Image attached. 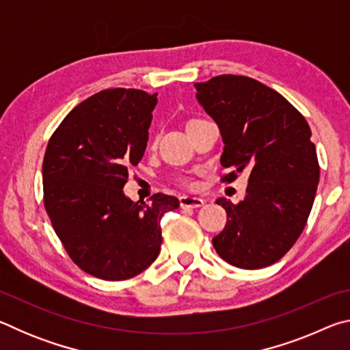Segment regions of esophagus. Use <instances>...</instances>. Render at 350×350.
<instances>
[{
	"label": "esophagus",
	"instance_id": "34e87169",
	"mask_svg": "<svg viewBox=\"0 0 350 350\" xmlns=\"http://www.w3.org/2000/svg\"><path fill=\"white\" fill-rule=\"evenodd\" d=\"M179 202L182 208H199V206H204L205 200L202 198H198V196H180L179 198Z\"/></svg>",
	"mask_w": 350,
	"mask_h": 350
}]
</instances>
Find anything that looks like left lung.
I'll use <instances>...</instances> for the list:
<instances>
[{
    "label": "left lung",
    "instance_id": "8db88e82",
    "mask_svg": "<svg viewBox=\"0 0 350 350\" xmlns=\"http://www.w3.org/2000/svg\"><path fill=\"white\" fill-rule=\"evenodd\" d=\"M194 88L221 133V165L233 170L224 180L250 171L239 204L216 200L228 217L213 247L234 267H267L292 248L310 215L319 182L310 128L280 92L248 77L217 75Z\"/></svg>",
    "mask_w": 350,
    "mask_h": 350
}]
</instances>
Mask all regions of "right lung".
I'll return each mask as SVG.
<instances>
[{
	"label": "right lung",
	"mask_w": 350,
	"mask_h": 350,
	"mask_svg": "<svg viewBox=\"0 0 350 350\" xmlns=\"http://www.w3.org/2000/svg\"><path fill=\"white\" fill-rule=\"evenodd\" d=\"M157 94L106 90L77 105L46 148L44 206L81 270L100 280L139 275L161 253L163 213L179 199L157 193L133 202L123 187L144 157Z\"/></svg>",
	"instance_id": "right-lung-1"
}]
</instances>
